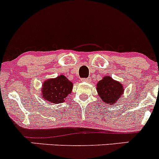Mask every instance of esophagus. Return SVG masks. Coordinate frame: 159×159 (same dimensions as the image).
<instances>
[{"instance_id": "34e87169", "label": "esophagus", "mask_w": 159, "mask_h": 159, "mask_svg": "<svg viewBox=\"0 0 159 159\" xmlns=\"http://www.w3.org/2000/svg\"><path fill=\"white\" fill-rule=\"evenodd\" d=\"M90 79L89 78H84V79H81V82H90Z\"/></svg>"}]
</instances>
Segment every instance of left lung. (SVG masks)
Wrapping results in <instances>:
<instances>
[{"label": "left lung", "mask_w": 159, "mask_h": 159, "mask_svg": "<svg viewBox=\"0 0 159 159\" xmlns=\"http://www.w3.org/2000/svg\"><path fill=\"white\" fill-rule=\"evenodd\" d=\"M96 90L103 103L109 105H115L124 93L122 84L109 75L104 76L97 84Z\"/></svg>", "instance_id": "left-lung-1"}]
</instances>
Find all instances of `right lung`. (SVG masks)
I'll return each instance as SVG.
<instances>
[{
    "mask_svg": "<svg viewBox=\"0 0 159 159\" xmlns=\"http://www.w3.org/2000/svg\"><path fill=\"white\" fill-rule=\"evenodd\" d=\"M73 84L64 75L56 78L48 79L42 84L40 95L44 101L50 103L60 104L64 102L68 95L70 94Z\"/></svg>",
    "mask_w": 159,
    "mask_h": 159,
    "instance_id": "add662e5",
    "label": "right lung"
}]
</instances>
